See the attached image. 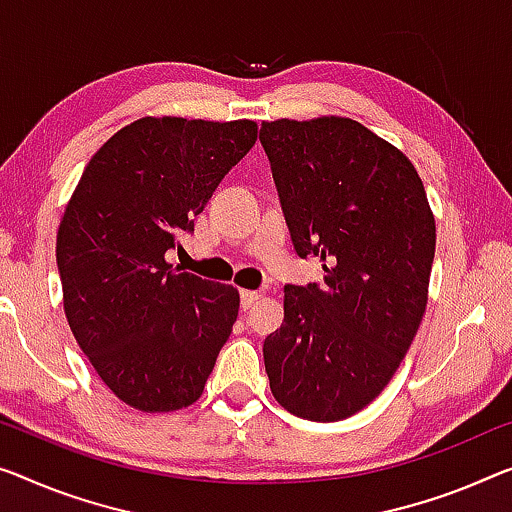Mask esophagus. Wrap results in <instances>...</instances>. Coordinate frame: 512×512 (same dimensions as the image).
I'll return each mask as SVG.
<instances>
[{
	"mask_svg": "<svg viewBox=\"0 0 512 512\" xmlns=\"http://www.w3.org/2000/svg\"><path fill=\"white\" fill-rule=\"evenodd\" d=\"M262 292H253V289H241V308L243 310H250L253 305L262 299Z\"/></svg>",
	"mask_w": 512,
	"mask_h": 512,
	"instance_id": "obj_1",
	"label": "esophagus"
}]
</instances>
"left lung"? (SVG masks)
Returning <instances> with one entry per match:
<instances>
[{
  "instance_id": "left-lung-1",
  "label": "left lung",
  "mask_w": 512,
  "mask_h": 512,
  "mask_svg": "<svg viewBox=\"0 0 512 512\" xmlns=\"http://www.w3.org/2000/svg\"><path fill=\"white\" fill-rule=\"evenodd\" d=\"M282 213L324 285L285 287L264 340L271 393L289 414L333 423L384 391L421 326L437 227L416 167L347 117L264 121Z\"/></svg>"
}]
</instances>
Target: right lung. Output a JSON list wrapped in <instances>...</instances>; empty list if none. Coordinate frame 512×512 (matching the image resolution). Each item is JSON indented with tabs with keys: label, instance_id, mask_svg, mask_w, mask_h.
<instances>
[{
	"label": "right lung",
	"instance_id": "right-lung-1",
	"mask_svg": "<svg viewBox=\"0 0 512 512\" xmlns=\"http://www.w3.org/2000/svg\"><path fill=\"white\" fill-rule=\"evenodd\" d=\"M257 140L250 119L142 117L82 172L57 232L68 326L103 384L163 414L200 400L239 315V289L165 253Z\"/></svg>",
	"mask_w": 512,
	"mask_h": 512
}]
</instances>
